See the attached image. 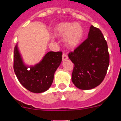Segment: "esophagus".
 I'll use <instances>...</instances> for the list:
<instances>
[{
    "label": "esophagus",
    "instance_id": "esophagus-1",
    "mask_svg": "<svg viewBox=\"0 0 121 121\" xmlns=\"http://www.w3.org/2000/svg\"><path fill=\"white\" fill-rule=\"evenodd\" d=\"M68 59V56H67V55H66L65 54H62V60L63 61H65V60H66Z\"/></svg>",
    "mask_w": 121,
    "mask_h": 121
}]
</instances>
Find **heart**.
Masks as SVG:
<instances>
[{
  "label": "heart",
  "instance_id": "b5f03b06",
  "mask_svg": "<svg viewBox=\"0 0 121 121\" xmlns=\"http://www.w3.org/2000/svg\"><path fill=\"white\" fill-rule=\"evenodd\" d=\"M56 36L64 37V43L68 48H74L81 43L84 36V30L79 23L62 22L57 25L54 30Z\"/></svg>",
  "mask_w": 121,
  "mask_h": 121
}]
</instances>
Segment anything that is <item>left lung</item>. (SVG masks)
<instances>
[{
  "label": "left lung",
  "mask_w": 121,
  "mask_h": 121,
  "mask_svg": "<svg viewBox=\"0 0 121 121\" xmlns=\"http://www.w3.org/2000/svg\"><path fill=\"white\" fill-rule=\"evenodd\" d=\"M68 57L74 64L71 80L77 88L90 90L100 85L110 62L107 43L100 30L91 25L88 38Z\"/></svg>",
  "instance_id": "8db88e82"
}]
</instances>
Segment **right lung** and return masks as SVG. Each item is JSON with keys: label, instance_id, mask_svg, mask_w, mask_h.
I'll list each match as a JSON object with an SVG mask.
<instances>
[{"label": "right lung", "instance_id": "add662e5", "mask_svg": "<svg viewBox=\"0 0 121 121\" xmlns=\"http://www.w3.org/2000/svg\"><path fill=\"white\" fill-rule=\"evenodd\" d=\"M61 51H49L35 65L25 64L18 43L14 51V71L19 82L31 92L40 93L48 90L53 82L54 73L62 62Z\"/></svg>", "mask_w": 121, "mask_h": 121}]
</instances>
